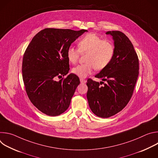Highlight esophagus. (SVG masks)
Segmentation results:
<instances>
[{
    "label": "esophagus",
    "mask_w": 158,
    "mask_h": 158,
    "mask_svg": "<svg viewBox=\"0 0 158 158\" xmlns=\"http://www.w3.org/2000/svg\"><path fill=\"white\" fill-rule=\"evenodd\" d=\"M80 82H81V83H85L86 82V81L85 80V79H82V78H81L80 79Z\"/></svg>",
    "instance_id": "1"
}]
</instances>
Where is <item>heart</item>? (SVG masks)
<instances>
[{"label": "heart", "mask_w": 158, "mask_h": 158, "mask_svg": "<svg viewBox=\"0 0 158 158\" xmlns=\"http://www.w3.org/2000/svg\"><path fill=\"white\" fill-rule=\"evenodd\" d=\"M79 52L87 53L85 58L86 63L74 67L72 72L81 78H85L92 74L95 68L102 70L109 65L114 56L115 48L112 42L103 40L95 34H88L78 42V50L73 46L67 49L68 61L73 64H76Z\"/></svg>", "instance_id": "b5f03b06"}]
</instances>
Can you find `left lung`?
Segmentation results:
<instances>
[{"mask_svg": "<svg viewBox=\"0 0 158 158\" xmlns=\"http://www.w3.org/2000/svg\"><path fill=\"white\" fill-rule=\"evenodd\" d=\"M114 40L115 54L111 62L96 75L106 81H87V98L90 109L97 116L107 118L123 110L130 101L139 75V59L129 38L118 31L106 33ZM104 84L101 86V83Z\"/></svg>", "mask_w": 158, "mask_h": 158, "instance_id": "obj_1", "label": "left lung"}]
</instances>
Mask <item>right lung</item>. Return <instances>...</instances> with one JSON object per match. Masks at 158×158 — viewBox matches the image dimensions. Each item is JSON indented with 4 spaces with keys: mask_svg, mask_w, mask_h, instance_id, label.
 I'll use <instances>...</instances> for the list:
<instances>
[{
    "mask_svg": "<svg viewBox=\"0 0 158 158\" xmlns=\"http://www.w3.org/2000/svg\"><path fill=\"white\" fill-rule=\"evenodd\" d=\"M87 30L46 28L38 32L27 46L22 66L27 94L44 114L56 116L68 109L79 77L70 74L67 50Z\"/></svg>",
    "mask_w": 158,
    "mask_h": 158,
    "instance_id": "add662e5",
    "label": "right lung"
}]
</instances>
